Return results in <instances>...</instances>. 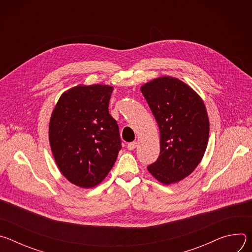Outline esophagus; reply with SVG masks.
I'll use <instances>...</instances> for the list:
<instances>
[{"label": "esophagus", "mask_w": 252, "mask_h": 252, "mask_svg": "<svg viewBox=\"0 0 252 252\" xmlns=\"http://www.w3.org/2000/svg\"><path fill=\"white\" fill-rule=\"evenodd\" d=\"M136 146H137V142L136 141H131V142L127 143V149L129 151H132V150H134L136 148Z\"/></svg>", "instance_id": "esophagus-1"}]
</instances>
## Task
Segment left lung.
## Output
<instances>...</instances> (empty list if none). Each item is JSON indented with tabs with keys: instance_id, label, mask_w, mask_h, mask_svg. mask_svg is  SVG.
Here are the masks:
<instances>
[{
	"instance_id": "obj_1",
	"label": "left lung",
	"mask_w": 252,
	"mask_h": 252,
	"mask_svg": "<svg viewBox=\"0 0 252 252\" xmlns=\"http://www.w3.org/2000/svg\"><path fill=\"white\" fill-rule=\"evenodd\" d=\"M160 132V153L148 166L158 181L170 185L189 176L207 147L209 122L203 101L184 82L156 79L140 89Z\"/></svg>"
}]
</instances>
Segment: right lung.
Segmentation results:
<instances>
[{
    "mask_svg": "<svg viewBox=\"0 0 252 252\" xmlns=\"http://www.w3.org/2000/svg\"><path fill=\"white\" fill-rule=\"evenodd\" d=\"M113 87L79 86L63 93L50 122L55 160L67 181L90 189L114 166L122 149L117 121L109 113Z\"/></svg>",
    "mask_w": 252,
    "mask_h": 252,
    "instance_id": "obj_1",
    "label": "right lung"
}]
</instances>
